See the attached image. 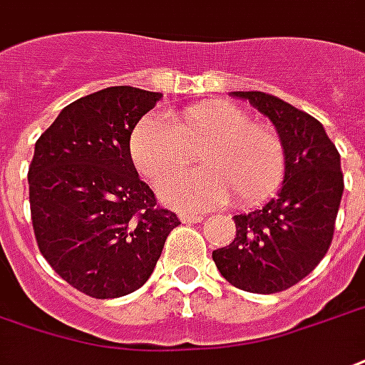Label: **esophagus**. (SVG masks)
<instances>
[{
    "label": "esophagus",
    "instance_id": "34e87169",
    "mask_svg": "<svg viewBox=\"0 0 365 365\" xmlns=\"http://www.w3.org/2000/svg\"><path fill=\"white\" fill-rule=\"evenodd\" d=\"M180 220L183 224H193V222H201L203 217L201 215H191V212H180Z\"/></svg>",
    "mask_w": 365,
    "mask_h": 365
}]
</instances>
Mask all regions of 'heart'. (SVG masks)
Instances as JSON below:
<instances>
[{"instance_id":"b5f03b06","label":"heart","mask_w":365,"mask_h":365,"mask_svg":"<svg viewBox=\"0 0 365 365\" xmlns=\"http://www.w3.org/2000/svg\"><path fill=\"white\" fill-rule=\"evenodd\" d=\"M203 146L205 172L174 178L189 165V153ZM129 155L148 182L166 180L158 197L180 210L220 207L234 193L242 205L261 203L279 187L286 166L279 135L228 102L187 108L175 123L160 114L143 118L129 137Z\"/></svg>"}]
</instances>
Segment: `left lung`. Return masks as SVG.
I'll list each match as a JSON object with an SVG mask.
<instances>
[{
  "label": "left lung",
  "instance_id": "1",
  "mask_svg": "<svg viewBox=\"0 0 365 365\" xmlns=\"http://www.w3.org/2000/svg\"><path fill=\"white\" fill-rule=\"evenodd\" d=\"M272 121L284 147L274 199L234 217L236 237L212 251L224 279L253 294L282 292L319 265L333 242L344 178L341 155L319 121L271 94L230 93Z\"/></svg>",
  "mask_w": 365,
  "mask_h": 365
}]
</instances>
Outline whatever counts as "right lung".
I'll return each instance as SVG.
<instances>
[{
	"label": "right lung",
	"mask_w": 365,
	"mask_h": 365,
	"mask_svg": "<svg viewBox=\"0 0 365 365\" xmlns=\"http://www.w3.org/2000/svg\"><path fill=\"white\" fill-rule=\"evenodd\" d=\"M160 93L110 86L66 106L34 145L29 195L40 253L98 299L141 288L180 224L156 207L135 170L129 137Z\"/></svg>",
	"instance_id": "right-lung-1"
}]
</instances>
